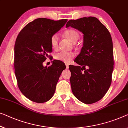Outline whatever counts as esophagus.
I'll return each instance as SVG.
<instances>
[{"label":"esophagus","instance_id":"34e87169","mask_svg":"<svg viewBox=\"0 0 128 128\" xmlns=\"http://www.w3.org/2000/svg\"><path fill=\"white\" fill-rule=\"evenodd\" d=\"M66 64V68H68V64Z\"/></svg>","mask_w":128,"mask_h":128}]
</instances>
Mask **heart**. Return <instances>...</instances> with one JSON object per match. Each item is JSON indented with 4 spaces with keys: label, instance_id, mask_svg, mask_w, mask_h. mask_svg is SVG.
Listing matches in <instances>:
<instances>
[{
    "label": "heart",
    "instance_id": "1",
    "mask_svg": "<svg viewBox=\"0 0 128 128\" xmlns=\"http://www.w3.org/2000/svg\"><path fill=\"white\" fill-rule=\"evenodd\" d=\"M64 36L68 38L70 41L75 42L79 38L80 35L77 30L73 29H68L64 32ZM59 36L57 34H54L50 38V44L51 47L53 49L56 50L58 47ZM76 54L74 52L70 51H60V52L55 55V58L58 60H60L64 63H69L74 57L75 56Z\"/></svg>",
    "mask_w": 128,
    "mask_h": 128
}]
</instances>
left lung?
<instances>
[{
	"label": "left lung",
	"instance_id": "8db88e82",
	"mask_svg": "<svg viewBox=\"0 0 128 128\" xmlns=\"http://www.w3.org/2000/svg\"><path fill=\"white\" fill-rule=\"evenodd\" d=\"M84 34L83 47L74 60L80 66H68L72 92L81 102L92 104L103 98L112 83L114 68L112 36L94 16L69 20L66 25Z\"/></svg>",
	"mask_w": 128,
	"mask_h": 128
}]
</instances>
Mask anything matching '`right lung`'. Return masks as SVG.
Here are the masks:
<instances>
[{"instance_id":"add662e5","label":"right lung","mask_w":128,"mask_h":128,"mask_svg":"<svg viewBox=\"0 0 128 128\" xmlns=\"http://www.w3.org/2000/svg\"><path fill=\"white\" fill-rule=\"evenodd\" d=\"M40 18L28 24L18 34L14 46V68L22 94L36 103L49 100L55 93L59 78L66 68L62 61L54 60L49 67L42 63L52 52L51 36L67 22Z\"/></svg>"}]
</instances>
